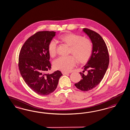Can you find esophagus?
Instances as JSON below:
<instances>
[{
	"mask_svg": "<svg viewBox=\"0 0 130 130\" xmlns=\"http://www.w3.org/2000/svg\"><path fill=\"white\" fill-rule=\"evenodd\" d=\"M62 73L63 75H67L69 74L68 72H64V71H62Z\"/></svg>",
	"mask_w": 130,
	"mask_h": 130,
	"instance_id": "obj_1",
	"label": "esophagus"
}]
</instances>
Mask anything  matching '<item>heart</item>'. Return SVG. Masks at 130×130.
I'll list each match as a JSON object with an SVG mask.
<instances>
[{"instance_id":"obj_1","label":"heart","mask_w":130,"mask_h":130,"mask_svg":"<svg viewBox=\"0 0 130 130\" xmlns=\"http://www.w3.org/2000/svg\"><path fill=\"white\" fill-rule=\"evenodd\" d=\"M59 39L71 47V52L75 56L80 63H85L90 59L92 51V44L88 39L74 33H67L59 37ZM58 43L52 39L48 46V51L51 57L57 53ZM77 59L73 56H60L53 62L55 69L63 71H69L75 66Z\"/></svg>"}]
</instances>
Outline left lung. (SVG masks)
Segmentation results:
<instances>
[{
    "instance_id": "left-lung-1",
    "label": "left lung",
    "mask_w": 130,
    "mask_h": 130,
    "mask_svg": "<svg viewBox=\"0 0 130 130\" xmlns=\"http://www.w3.org/2000/svg\"><path fill=\"white\" fill-rule=\"evenodd\" d=\"M84 32L91 39L92 51L83 72H79L82 79L75 86L81 91H90L97 86L105 75L109 63V55L106 45L102 37L96 32L83 28ZM85 71L87 73L84 74Z\"/></svg>"
}]
</instances>
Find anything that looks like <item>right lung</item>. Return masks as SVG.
Here are the masks:
<instances>
[{"label": "right lung", "instance_id": "add662e5", "mask_svg": "<svg viewBox=\"0 0 130 130\" xmlns=\"http://www.w3.org/2000/svg\"><path fill=\"white\" fill-rule=\"evenodd\" d=\"M55 33L37 32L26 41L20 51L19 67L21 75L28 86L40 95L50 94L55 91L62 75L59 71L47 73L51 69L48 46Z\"/></svg>", "mask_w": 130, "mask_h": 130}]
</instances>
